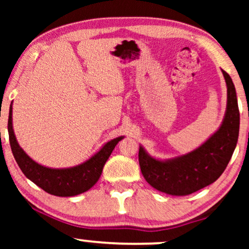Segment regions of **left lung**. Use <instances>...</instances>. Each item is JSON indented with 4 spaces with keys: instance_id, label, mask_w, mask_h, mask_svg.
<instances>
[{
    "instance_id": "obj_1",
    "label": "left lung",
    "mask_w": 249,
    "mask_h": 249,
    "mask_svg": "<svg viewBox=\"0 0 249 249\" xmlns=\"http://www.w3.org/2000/svg\"><path fill=\"white\" fill-rule=\"evenodd\" d=\"M227 85V108L222 124L202 145L180 156L160 160L139 145V165L146 181L159 192L187 196L211 185L226 170L239 136V108L232 79L222 70Z\"/></svg>"
}]
</instances>
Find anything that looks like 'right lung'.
I'll return each mask as SVG.
<instances>
[{
    "label": "right lung",
    "instance_id": "1",
    "mask_svg": "<svg viewBox=\"0 0 249 249\" xmlns=\"http://www.w3.org/2000/svg\"><path fill=\"white\" fill-rule=\"evenodd\" d=\"M8 131L11 151L19 168L27 178L46 193L60 197H72L89 190L98 181L105 162L112 151L124 136H120L105 142L98 151L80 164L70 168H49L30 158L20 147L12 124V103L10 105Z\"/></svg>",
    "mask_w": 249,
    "mask_h": 249
}]
</instances>
